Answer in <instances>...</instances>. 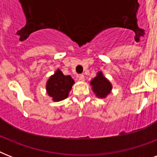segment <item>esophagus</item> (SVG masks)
I'll return each mask as SVG.
<instances>
[{"label": "esophagus", "instance_id": "1", "mask_svg": "<svg viewBox=\"0 0 157 157\" xmlns=\"http://www.w3.org/2000/svg\"><path fill=\"white\" fill-rule=\"evenodd\" d=\"M77 78L79 79V81H83L84 80H85V76H84V75H78L77 76Z\"/></svg>", "mask_w": 157, "mask_h": 157}]
</instances>
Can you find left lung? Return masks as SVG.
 Masks as SVG:
<instances>
[{
  "label": "left lung",
  "mask_w": 157,
  "mask_h": 157,
  "mask_svg": "<svg viewBox=\"0 0 157 157\" xmlns=\"http://www.w3.org/2000/svg\"><path fill=\"white\" fill-rule=\"evenodd\" d=\"M91 86H93V91L96 94L97 97L106 98V96L111 92L112 86L107 78L103 76V73L99 71L96 77L90 81Z\"/></svg>",
  "instance_id": "obj_1"
}]
</instances>
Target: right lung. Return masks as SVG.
<instances>
[{
    "label": "right lung",
    "mask_w": 157,
    "mask_h": 157,
    "mask_svg": "<svg viewBox=\"0 0 157 157\" xmlns=\"http://www.w3.org/2000/svg\"><path fill=\"white\" fill-rule=\"evenodd\" d=\"M73 84L74 81L71 76H64L63 73L58 69L46 83L47 94L52 97L54 101L63 100L67 98Z\"/></svg>",
    "instance_id": "add662e5"
}]
</instances>
